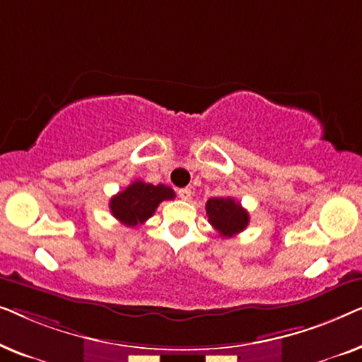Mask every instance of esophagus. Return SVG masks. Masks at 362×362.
Instances as JSON below:
<instances>
[{
  "label": "esophagus",
  "instance_id": "esophagus-1",
  "mask_svg": "<svg viewBox=\"0 0 362 362\" xmlns=\"http://www.w3.org/2000/svg\"><path fill=\"white\" fill-rule=\"evenodd\" d=\"M177 196H180L182 201H189L191 196H192V192H191L189 187H182V189L177 191Z\"/></svg>",
  "mask_w": 362,
  "mask_h": 362
}]
</instances>
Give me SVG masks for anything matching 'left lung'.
<instances>
[{
	"mask_svg": "<svg viewBox=\"0 0 362 362\" xmlns=\"http://www.w3.org/2000/svg\"><path fill=\"white\" fill-rule=\"evenodd\" d=\"M206 216L222 237L239 234L249 226V212L232 197H211L206 202Z\"/></svg>",
	"mask_w": 362,
	"mask_h": 362,
	"instance_id": "1",
	"label": "left lung"
}]
</instances>
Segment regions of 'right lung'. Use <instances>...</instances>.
<instances>
[{
    "label": "right lung",
    "instance_id": "add662e5",
    "mask_svg": "<svg viewBox=\"0 0 362 362\" xmlns=\"http://www.w3.org/2000/svg\"><path fill=\"white\" fill-rule=\"evenodd\" d=\"M175 191L165 185H150L145 181H133L127 189L110 199V212L117 221L128 227L143 224L155 214L160 202L175 199Z\"/></svg>",
    "mask_w": 362,
    "mask_h": 362
}]
</instances>
